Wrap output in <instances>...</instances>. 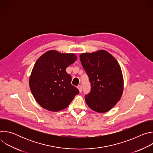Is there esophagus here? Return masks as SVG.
Wrapping results in <instances>:
<instances>
[{
	"instance_id": "1",
	"label": "esophagus",
	"mask_w": 153,
	"mask_h": 153,
	"mask_svg": "<svg viewBox=\"0 0 153 153\" xmlns=\"http://www.w3.org/2000/svg\"><path fill=\"white\" fill-rule=\"evenodd\" d=\"M77 88L79 89L80 93H81V92L82 91V87L81 85H78V86H77Z\"/></svg>"
}]
</instances>
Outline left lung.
<instances>
[{"label":"left lung","instance_id":"left-lung-1","mask_svg":"<svg viewBox=\"0 0 153 153\" xmlns=\"http://www.w3.org/2000/svg\"><path fill=\"white\" fill-rule=\"evenodd\" d=\"M80 59L91 83V91L85 97L86 104L100 113L111 110L123 93V76L117 61L104 50L81 54Z\"/></svg>","mask_w":153,"mask_h":153}]
</instances>
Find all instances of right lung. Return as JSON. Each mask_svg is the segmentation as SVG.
Returning <instances> with one entry per match:
<instances>
[{"instance_id": "add662e5", "label": "right lung", "mask_w": 153, "mask_h": 153, "mask_svg": "<svg viewBox=\"0 0 153 153\" xmlns=\"http://www.w3.org/2000/svg\"><path fill=\"white\" fill-rule=\"evenodd\" d=\"M77 59L74 54L49 51L36 61L30 78L31 93L37 103L51 111L67 108L79 90L71 85V76L66 68Z\"/></svg>"}]
</instances>
